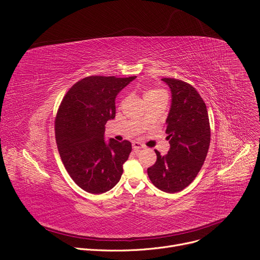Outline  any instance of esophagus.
I'll list each match as a JSON object with an SVG mask.
<instances>
[{
    "label": "esophagus",
    "mask_w": 260,
    "mask_h": 260,
    "mask_svg": "<svg viewBox=\"0 0 260 260\" xmlns=\"http://www.w3.org/2000/svg\"><path fill=\"white\" fill-rule=\"evenodd\" d=\"M132 148H133L134 152H139V151H141L144 148V146L141 143H139V142H134L132 144Z\"/></svg>",
    "instance_id": "obj_1"
}]
</instances>
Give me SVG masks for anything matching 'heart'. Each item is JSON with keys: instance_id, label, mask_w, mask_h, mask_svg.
Returning <instances> with one entry per match:
<instances>
[{"instance_id": "obj_1", "label": "heart", "mask_w": 260, "mask_h": 260, "mask_svg": "<svg viewBox=\"0 0 260 260\" xmlns=\"http://www.w3.org/2000/svg\"><path fill=\"white\" fill-rule=\"evenodd\" d=\"M161 94H165L164 91L161 90H157V89H149L147 90L145 94H144V99H150V98H154V96H158V95H161Z\"/></svg>"}]
</instances>
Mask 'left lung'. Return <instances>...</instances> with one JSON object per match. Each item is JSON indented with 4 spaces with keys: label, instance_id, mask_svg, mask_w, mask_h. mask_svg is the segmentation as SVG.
<instances>
[{
    "label": "left lung",
    "instance_id": "obj_1",
    "mask_svg": "<svg viewBox=\"0 0 260 260\" xmlns=\"http://www.w3.org/2000/svg\"><path fill=\"white\" fill-rule=\"evenodd\" d=\"M170 88L171 106L165 131L170 149L157 155L148 168V175L156 188L167 193L184 190L194 180L205 162L210 146V123L205 102L190 84L175 79H161Z\"/></svg>",
    "mask_w": 260,
    "mask_h": 260
}]
</instances>
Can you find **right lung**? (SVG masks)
<instances>
[{"label":"right lung","mask_w":260,"mask_h":260,"mask_svg":"<svg viewBox=\"0 0 260 260\" xmlns=\"http://www.w3.org/2000/svg\"><path fill=\"white\" fill-rule=\"evenodd\" d=\"M136 79L89 76L74 84L55 119L58 153L70 177L92 194L111 190L123 174L131 143L105 140V125L115 117V99Z\"/></svg>","instance_id":"obj_1"}]
</instances>
